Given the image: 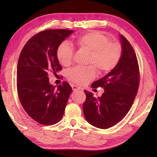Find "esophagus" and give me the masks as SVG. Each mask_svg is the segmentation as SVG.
<instances>
[{"label":"esophagus","mask_w":157,"mask_h":157,"mask_svg":"<svg viewBox=\"0 0 157 157\" xmlns=\"http://www.w3.org/2000/svg\"><path fill=\"white\" fill-rule=\"evenodd\" d=\"M71 87H72V89H73V91L78 90H83V88H80V87H79V86H76V85H72Z\"/></svg>","instance_id":"1"}]
</instances>
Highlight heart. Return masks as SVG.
<instances>
[{
  "label": "heart",
  "mask_w": 157,
  "mask_h": 157,
  "mask_svg": "<svg viewBox=\"0 0 157 157\" xmlns=\"http://www.w3.org/2000/svg\"><path fill=\"white\" fill-rule=\"evenodd\" d=\"M102 33L92 31L75 40L79 48L89 52L86 67H75L67 70V78L74 83L85 85L95 78L96 69L101 74L108 73L117 65L121 57V47L118 43L109 42ZM73 49L68 42H63L56 49V58L60 64L69 66L73 60Z\"/></svg>",
  "instance_id": "b5f03b06"
}]
</instances>
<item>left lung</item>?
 <instances>
[{
    "mask_svg": "<svg viewBox=\"0 0 157 157\" xmlns=\"http://www.w3.org/2000/svg\"><path fill=\"white\" fill-rule=\"evenodd\" d=\"M119 39L122 51L117 65L91 85L94 88L102 87L104 93L96 98L92 92L84 90V117L98 128L108 129L121 121L131 109L138 92L140 72L136 55L124 36L119 34Z\"/></svg>",
    "mask_w": 157,
    "mask_h": 157,
    "instance_id": "8db88e82",
    "label": "left lung"
}]
</instances>
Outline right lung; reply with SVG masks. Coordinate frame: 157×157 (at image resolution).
Returning a JSON list of instances; mask_svg holds the SVG:
<instances>
[{
    "label": "right lung",
    "mask_w": 157,
    "mask_h": 157,
    "mask_svg": "<svg viewBox=\"0 0 157 157\" xmlns=\"http://www.w3.org/2000/svg\"><path fill=\"white\" fill-rule=\"evenodd\" d=\"M73 30L47 29L33 36L23 48L17 69L19 101L28 115L44 125L61 121L72 88L67 82L50 84L48 73L61 70L56 49Z\"/></svg>",
    "instance_id": "right-lung-1"
}]
</instances>
